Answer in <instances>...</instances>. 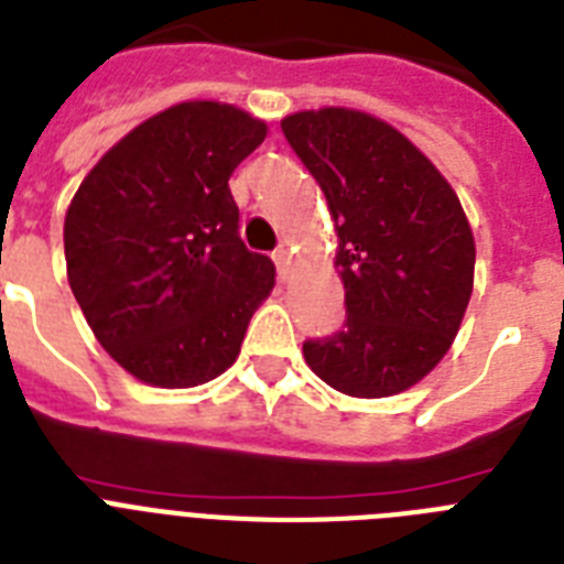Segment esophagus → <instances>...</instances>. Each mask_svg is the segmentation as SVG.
Instances as JSON below:
<instances>
[{
  "label": "esophagus",
  "mask_w": 564,
  "mask_h": 564,
  "mask_svg": "<svg viewBox=\"0 0 564 564\" xmlns=\"http://www.w3.org/2000/svg\"><path fill=\"white\" fill-rule=\"evenodd\" d=\"M272 260H274V267H278V274H281V278H286V272H290V263H292L290 249H286V246H281V249L272 254Z\"/></svg>",
  "instance_id": "34e87169"
}]
</instances>
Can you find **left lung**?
<instances>
[{
  "instance_id": "8db88e82",
  "label": "left lung",
  "mask_w": 564,
  "mask_h": 564,
  "mask_svg": "<svg viewBox=\"0 0 564 564\" xmlns=\"http://www.w3.org/2000/svg\"><path fill=\"white\" fill-rule=\"evenodd\" d=\"M281 130L327 196L345 283V329L306 341V365L359 400L409 391L448 354L473 297L464 205L423 150L370 112L304 109Z\"/></svg>"
}]
</instances>
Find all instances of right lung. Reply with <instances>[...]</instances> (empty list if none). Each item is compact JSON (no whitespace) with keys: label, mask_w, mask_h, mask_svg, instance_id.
<instances>
[{"label":"right lung","mask_w":564,"mask_h":564,"mask_svg":"<svg viewBox=\"0 0 564 564\" xmlns=\"http://www.w3.org/2000/svg\"><path fill=\"white\" fill-rule=\"evenodd\" d=\"M267 121L219 100H182L141 121L72 196L68 286L100 347L153 388H196L240 354L274 263L237 235L228 191Z\"/></svg>","instance_id":"right-lung-1"}]
</instances>
